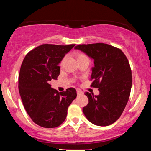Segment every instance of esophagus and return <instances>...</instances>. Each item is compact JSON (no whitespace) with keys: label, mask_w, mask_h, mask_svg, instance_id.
<instances>
[{"label":"esophagus","mask_w":151,"mask_h":151,"mask_svg":"<svg viewBox=\"0 0 151 151\" xmlns=\"http://www.w3.org/2000/svg\"><path fill=\"white\" fill-rule=\"evenodd\" d=\"M76 93H77V94H83V92L80 90H77L76 91Z\"/></svg>","instance_id":"obj_1"}]
</instances>
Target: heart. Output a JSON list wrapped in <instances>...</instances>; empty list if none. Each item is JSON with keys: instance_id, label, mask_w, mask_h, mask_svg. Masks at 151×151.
Wrapping results in <instances>:
<instances>
[{"instance_id": "b5f03b06", "label": "heart", "mask_w": 151, "mask_h": 151, "mask_svg": "<svg viewBox=\"0 0 151 151\" xmlns=\"http://www.w3.org/2000/svg\"><path fill=\"white\" fill-rule=\"evenodd\" d=\"M85 57V55H83V54H79V55H78V58H80V57Z\"/></svg>"}]
</instances>
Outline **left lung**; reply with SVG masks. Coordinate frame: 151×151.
<instances>
[{"label":"left lung","mask_w":151,"mask_h":151,"mask_svg":"<svg viewBox=\"0 0 151 151\" xmlns=\"http://www.w3.org/2000/svg\"><path fill=\"white\" fill-rule=\"evenodd\" d=\"M81 50L94 60L91 86L98 88L99 95L86 92L88 103L83 107L86 118L97 126H109L123 112L132 86V73L127 58L122 51L104 43L80 45Z\"/></svg>","instance_id":"obj_1"}]
</instances>
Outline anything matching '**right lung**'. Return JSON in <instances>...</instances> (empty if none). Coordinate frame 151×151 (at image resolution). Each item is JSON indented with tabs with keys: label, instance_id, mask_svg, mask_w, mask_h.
<instances>
[{
	"label": "right lung",
	"instance_id": "1",
	"mask_svg": "<svg viewBox=\"0 0 151 151\" xmlns=\"http://www.w3.org/2000/svg\"><path fill=\"white\" fill-rule=\"evenodd\" d=\"M75 45H42L30 51L20 69L19 90L25 110L32 121L44 128L58 127L76 97L74 88L58 92L50 82L60 74V61Z\"/></svg>",
	"mask_w": 151,
	"mask_h": 151
}]
</instances>
